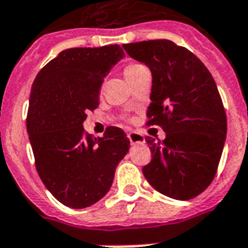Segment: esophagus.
<instances>
[{
	"instance_id": "obj_1",
	"label": "esophagus",
	"mask_w": 248,
	"mask_h": 248,
	"mask_svg": "<svg viewBox=\"0 0 248 248\" xmlns=\"http://www.w3.org/2000/svg\"><path fill=\"white\" fill-rule=\"evenodd\" d=\"M127 137H129L131 144H142V143H144V137L138 131H131Z\"/></svg>"
}]
</instances>
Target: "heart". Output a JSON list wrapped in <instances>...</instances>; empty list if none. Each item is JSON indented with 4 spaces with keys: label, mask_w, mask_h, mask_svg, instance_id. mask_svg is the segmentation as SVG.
<instances>
[{
    "label": "heart",
    "mask_w": 248,
    "mask_h": 248,
    "mask_svg": "<svg viewBox=\"0 0 248 248\" xmlns=\"http://www.w3.org/2000/svg\"><path fill=\"white\" fill-rule=\"evenodd\" d=\"M143 68H146L144 65H142V64H137V63H133V64H129V65H126L124 69V78H126V80L129 81L130 78H133L137 73L139 72V71H142Z\"/></svg>",
    "instance_id": "1"
}]
</instances>
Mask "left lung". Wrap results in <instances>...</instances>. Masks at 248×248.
Returning a JSON list of instances; mask_svg holds the SVG:
<instances>
[{
	"instance_id": "8db88e82",
	"label": "left lung",
	"mask_w": 248,
	"mask_h": 248,
	"mask_svg": "<svg viewBox=\"0 0 248 248\" xmlns=\"http://www.w3.org/2000/svg\"><path fill=\"white\" fill-rule=\"evenodd\" d=\"M152 73L147 124L166 139L146 138L152 154L143 167L147 181L170 199H194L208 188L221 159L227 121L214 78L189 49L167 39L124 45Z\"/></svg>"
}]
</instances>
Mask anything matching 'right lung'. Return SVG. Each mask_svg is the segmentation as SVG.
Returning a JSON list of instances; mask_svg holds the SVG:
<instances>
[{
  "mask_svg": "<svg viewBox=\"0 0 248 248\" xmlns=\"http://www.w3.org/2000/svg\"><path fill=\"white\" fill-rule=\"evenodd\" d=\"M118 45L64 49L32 82L27 133L39 177L55 199L73 209L100 201L114 180L130 140L110 126L101 138L84 133L88 110L100 105L101 84L124 59Z\"/></svg>",
  "mask_w": 248,
  "mask_h": 248,
  "instance_id": "right-lung-1",
  "label": "right lung"
}]
</instances>
